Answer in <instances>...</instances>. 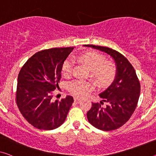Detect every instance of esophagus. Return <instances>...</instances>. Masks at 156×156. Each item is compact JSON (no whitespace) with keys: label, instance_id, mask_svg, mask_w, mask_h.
<instances>
[{"label":"esophagus","instance_id":"obj_1","mask_svg":"<svg viewBox=\"0 0 156 156\" xmlns=\"http://www.w3.org/2000/svg\"><path fill=\"white\" fill-rule=\"evenodd\" d=\"M74 101H75L76 103H80L81 101V99L78 98V97H74Z\"/></svg>","mask_w":156,"mask_h":156}]
</instances>
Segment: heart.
Segmentation results:
<instances>
[{"label": "heart", "mask_w": 156, "mask_h": 156, "mask_svg": "<svg viewBox=\"0 0 156 156\" xmlns=\"http://www.w3.org/2000/svg\"><path fill=\"white\" fill-rule=\"evenodd\" d=\"M78 59L90 69V75L99 85H103L110 82L114 77L115 69L112 62L105 60V57L96 51H88L79 55ZM73 60L68 58L64 62L62 71L64 76L72 73ZM93 88V83L89 80H74L68 84L69 91L73 94L83 97Z\"/></svg>", "instance_id": "heart-1"}]
</instances>
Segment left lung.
I'll return each instance as SVG.
<instances>
[{
	"mask_svg": "<svg viewBox=\"0 0 156 156\" xmlns=\"http://www.w3.org/2000/svg\"><path fill=\"white\" fill-rule=\"evenodd\" d=\"M110 55L114 60L116 72L112 83L99 94L100 103H93L87 113V120L96 128L111 131L119 128L128 120L137 105L140 83L132 64L124 56L113 49L85 45ZM103 102L108 104L101 107Z\"/></svg>",
	"mask_w": 156,
	"mask_h": 156,
	"instance_id": "8db88e82",
	"label": "left lung"
}]
</instances>
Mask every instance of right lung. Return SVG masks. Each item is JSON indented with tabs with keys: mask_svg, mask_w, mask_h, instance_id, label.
I'll use <instances>...</instances> for the list:
<instances>
[{
	"mask_svg": "<svg viewBox=\"0 0 156 156\" xmlns=\"http://www.w3.org/2000/svg\"><path fill=\"white\" fill-rule=\"evenodd\" d=\"M51 48L36 53L27 60L18 75L16 100L21 113L36 128L52 130L64 122L73 102L71 96L52 101L59 87L62 65L73 50Z\"/></svg>",
	"mask_w": 156,
	"mask_h": 156,
	"instance_id": "1",
	"label": "right lung"
}]
</instances>
